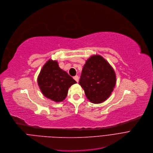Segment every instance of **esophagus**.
Here are the masks:
<instances>
[{
    "instance_id": "34e87169",
    "label": "esophagus",
    "mask_w": 153,
    "mask_h": 153,
    "mask_svg": "<svg viewBox=\"0 0 153 153\" xmlns=\"http://www.w3.org/2000/svg\"><path fill=\"white\" fill-rule=\"evenodd\" d=\"M74 79H75V80L76 82H78V80H79V77H78V76H77V75L75 76H74Z\"/></svg>"
}]
</instances>
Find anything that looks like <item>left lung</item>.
<instances>
[{
    "label": "left lung",
    "mask_w": 153,
    "mask_h": 153,
    "mask_svg": "<svg viewBox=\"0 0 153 153\" xmlns=\"http://www.w3.org/2000/svg\"><path fill=\"white\" fill-rule=\"evenodd\" d=\"M79 84L91 102H103L113 91L116 75L111 65L100 55L87 60L82 70Z\"/></svg>",
    "instance_id": "1"
}]
</instances>
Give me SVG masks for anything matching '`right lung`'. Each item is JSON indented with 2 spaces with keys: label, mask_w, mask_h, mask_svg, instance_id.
<instances>
[{
  "label": "right lung",
  "mask_w": 153,
  "mask_h": 153,
  "mask_svg": "<svg viewBox=\"0 0 153 153\" xmlns=\"http://www.w3.org/2000/svg\"><path fill=\"white\" fill-rule=\"evenodd\" d=\"M76 81L62 70L56 61L49 60L43 67L38 77V84L43 95L55 102L66 98L68 88Z\"/></svg>",
  "instance_id": "1"
}]
</instances>
